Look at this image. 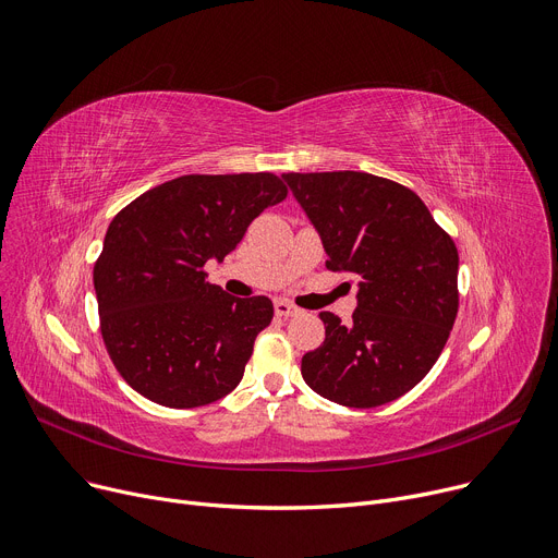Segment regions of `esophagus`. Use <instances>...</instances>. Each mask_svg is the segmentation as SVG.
I'll return each mask as SVG.
<instances>
[{"mask_svg": "<svg viewBox=\"0 0 558 558\" xmlns=\"http://www.w3.org/2000/svg\"><path fill=\"white\" fill-rule=\"evenodd\" d=\"M274 310H276L278 317H296V314L301 312L296 305L287 303V301H282V299H278V301L274 303Z\"/></svg>", "mask_w": 558, "mask_h": 558, "instance_id": "1", "label": "esophagus"}]
</instances>
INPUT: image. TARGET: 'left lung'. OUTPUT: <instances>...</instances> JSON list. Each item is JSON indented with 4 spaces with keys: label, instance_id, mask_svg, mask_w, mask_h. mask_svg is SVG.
<instances>
[{
    "label": "left lung",
    "instance_id": "obj_1",
    "mask_svg": "<svg viewBox=\"0 0 558 558\" xmlns=\"http://www.w3.org/2000/svg\"><path fill=\"white\" fill-rule=\"evenodd\" d=\"M326 266L357 278L349 324L322 312L326 339L303 355L314 392L349 408L403 397L440 357L458 312V251L410 189L357 171L284 173ZM349 284V282H347Z\"/></svg>",
    "mask_w": 558,
    "mask_h": 558
}]
</instances>
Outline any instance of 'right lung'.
Masks as SVG:
<instances>
[{
	"label": "right lung",
	"instance_id": "1",
	"mask_svg": "<svg viewBox=\"0 0 558 558\" xmlns=\"http://www.w3.org/2000/svg\"><path fill=\"white\" fill-rule=\"evenodd\" d=\"M287 186L271 173L182 175L113 216L93 287L107 351L134 390L166 408H198L244 378L266 296L234 299L203 266L223 262Z\"/></svg>",
	"mask_w": 558,
	"mask_h": 558
}]
</instances>
